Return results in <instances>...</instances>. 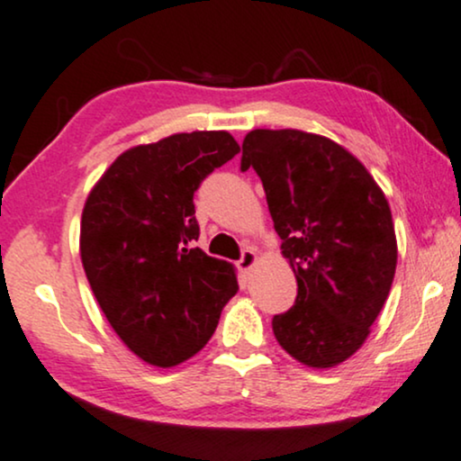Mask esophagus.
Segmentation results:
<instances>
[{"mask_svg": "<svg viewBox=\"0 0 461 461\" xmlns=\"http://www.w3.org/2000/svg\"><path fill=\"white\" fill-rule=\"evenodd\" d=\"M255 262H258V253L253 251V249H245V251H242V255H240V259H238V268L240 270H251L253 266H255Z\"/></svg>", "mask_w": 461, "mask_h": 461, "instance_id": "1", "label": "esophagus"}]
</instances>
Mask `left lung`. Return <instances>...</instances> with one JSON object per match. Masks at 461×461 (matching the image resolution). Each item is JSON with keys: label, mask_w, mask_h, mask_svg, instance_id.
<instances>
[{"label": "left lung", "mask_w": 461, "mask_h": 461, "mask_svg": "<svg viewBox=\"0 0 461 461\" xmlns=\"http://www.w3.org/2000/svg\"><path fill=\"white\" fill-rule=\"evenodd\" d=\"M251 167L298 284L294 307L273 318L276 341L303 365L335 367L363 346L391 292L389 202L358 158L313 132L251 131L240 169Z\"/></svg>", "instance_id": "left-lung-1"}]
</instances>
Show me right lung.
Returning <instances> with one entry per match:
<instances>
[{
  "label": "right lung",
  "instance_id": "obj_1",
  "mask_svg": "<svg viewBox=\"0 0 461 461\" xmlns=\"http://www.w3.org/2000/svg\"><path fill=\"white\" fill-rule=\"evenodd\" d=\"M240 152L225 131L177 132L126 149L92 188L81 262L104 318L131 352L174 367L206 346L238 292L234 266L195 247L193 195Z\"/></svg>",
  "mask_w": 461,
  "mask_h": 461
}]
</instances>
